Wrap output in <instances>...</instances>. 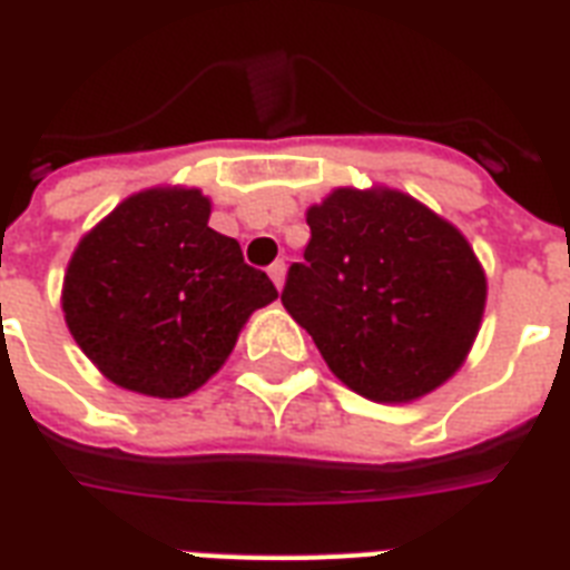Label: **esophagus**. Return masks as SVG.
Here are the masks:
<instances>
[{
  "instance_id": "esophagus-1",
  "label": "esophagus",
  "mask_w": 570,
  "mask_h": 570,
  "mask_svg": "<svg viewBox=\"0 0 570 570\" xmlns=\"http://www.w3.org/2000/svg\"><path fill=\"white\" fill-rule=\"evenodd\" d=\"M268 277L275 281L277 289H284V284H286V266H284V263H275V266L268 268Z\"/></svg>"
}]
</instances>
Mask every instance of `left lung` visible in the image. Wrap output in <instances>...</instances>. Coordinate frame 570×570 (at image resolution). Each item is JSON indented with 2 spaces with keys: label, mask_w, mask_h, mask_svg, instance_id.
<instances>
[{
  "label": "left lung",
  "mask_w": 570,
  "mask_h": 570,
  "mask_svg": "<svg viewBox=\"0 0 570 570\" xmlns=\"http://www.w3.org/2000/svg\"><path fill=\"white\" fill-rule=\"evenodd\" d=\"M304 215L311 242L281 302L331 373L381 405L446 384L468 361L488 302L468 236L390 186H340Z\"/></svg>",
  "instance_id": "obj_1"
}]
</instances>
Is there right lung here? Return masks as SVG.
<instances>
[{
    "instance_id": "obj_1",
    "label": "right lung",
    "mask_w": 570,
    "mask_h": 570,
    "mask_svg": "<svg viewBox=\"0 0 570 570\" xmlns=\"http://www.w3.org/2000/svg\"><path fill=\"white\" fill-rule=\"evenodd\" d=\"M195 186L124 197L70 254L61 311L76 346L111 384L154 399L200 390L250 313L277 298L239 242L209 227Z\"/></svg>"
}]
</instances>
